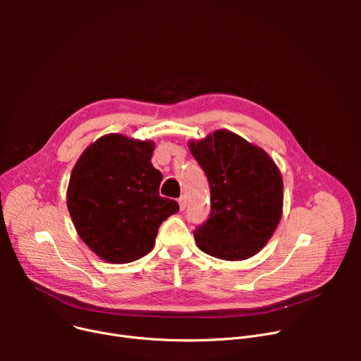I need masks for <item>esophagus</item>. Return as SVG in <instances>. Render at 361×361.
<instances>
[{
	"mask_svg": "<svg viewBox=\"0 0 361 361\" xmlns=\"http://www.w3.org/2000/svg\"><path fill=\"white\" fill-rule=\"evenodd\" d=\"M178 204H180V209L184 211L185 206H187V197L183 195L180 199H178Z\"/></svg>",
	"mask_w": 361,
	"mask_h": 361,
	"instance_id": "obj_1",
	"label": "esophagus"
}]
</instances>
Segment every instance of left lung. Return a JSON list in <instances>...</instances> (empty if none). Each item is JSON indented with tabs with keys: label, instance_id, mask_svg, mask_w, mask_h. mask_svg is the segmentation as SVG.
I'll return each mask as SVG.
<instances>
[{
	"label": "left lung",
	"instance_id": "1",
	"mask_svg": "<svg viewBox=\"0 0 361 361\" xmlns=\"http://www.w3.org/2000/svg\"><path fill=\"white\" fill-rule=\"evenodd\" d=\"M211 187V216L195 231L197 247L222 260H245L274 235L283 183L267 150L230 130L187 143Z\"/></svg>",
	"mask_w": 361,
	"mask_h": 361
}]
</instances>
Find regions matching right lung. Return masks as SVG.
I'll return each instance as SVG.
<instances>
[{
	"label": "right lung",
	"instance_id": "1",
	"mask_svg": "<svg viewBox=\"0 0 361 361\" xmlns=\"http://www.w3.org/2000/svg\"><path fill=\"white\" fill-rule=\"evenodd\" d=\"M155 143L111 133L90 143L75 162L67 207L87 247L108 263H130L155 245L159 225L178 212L159 196L161 171L152 165Z\"/></svg>",
	"mask_w": 361,
	"mask_h": 361
}]
</instances>
